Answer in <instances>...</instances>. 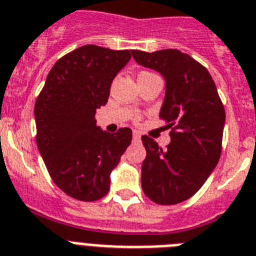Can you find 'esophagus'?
Here are the masks:
<instances>
[{"label":"esophagus","instance_id":"esophagus-1","mask_svg":"<svg viewBox=\"0 0 256 256\" xmlns=\"http://www.w3.org/2000/svg\"><path fill=\"white\" fill-rule=\"evenodd\" d=\"M132 138H134V140H139V139H140V132L134 130V132H132Z\"/></svg>","mask_w":256,"mask_h":256}]
</instances>
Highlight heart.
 <instances>
[{
  "instance_id": "1",
  "label": "heart",
  "mask_w": 256,
  "mask_h": 256,
  "mask_svg": "<svg viewBox=\"0 0 256 256\" xmlns=\"http://www.w3.org/2000/svg\"><path fill=\"white\" fill-rule=\"evenodd\" d=\"M142 74H143V72H142Z\"/></svg>"
}]
</instances>
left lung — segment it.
<instances>
[{
    "mask_svg": "<svg viewBox=\"0 0 256 256\" xmlns=\"http://www.w3.org/2000/svg\"><path fill=\"white\" fill-rule=\"evenodd\" d=\"M143 67L166 80V97L159 117L171 128V143L163 150L143 135L146 159L142 189L159 205H175L192 197L217 166L222 150L225 109L210 74L178 50L144 52L132 50Z\"/></svg>",
    "mask_w": 256,
    "mask_h": 256,
    "instance_id": "obj_1",
    "label": "left lung"
}]
</instances>
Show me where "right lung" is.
Listing matches in <instances>:
<instances>
[{
	"label": "right lung",
	"instance_id": "right-lung-1",
	"mask_svg": "<svg viewBox=\"0 0 256 256\" xmlns=\"http://www.w3.org/2000/svg\"><path fill=\"white\" fill-rule=\"evenodd\" d=\"M130 58L128 50L78 47L56 62L36 98L39 152L54 182L76 200L96 201L109 192L110 174L132 143V128L110 134L94 120Z\"/></svg>",
	"mask_w": 256,
	"mask_h": 256
}]
</instances>
